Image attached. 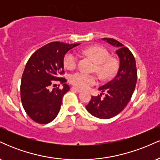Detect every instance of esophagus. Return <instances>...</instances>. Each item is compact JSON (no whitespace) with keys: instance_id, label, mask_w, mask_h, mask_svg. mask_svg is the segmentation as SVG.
Returning a JSON list of instances; mask_svg holds the SVG:
<instances>
[{"instance_id":"34e87169","label":"esophagus","mask_w":160,"mask_h":160,"mask_svg":"<svg viewBox=\"0 0 160 160\" xmlns=\"http://www.w3.org/2000/svg\"><path fill=\"white\" fill-rule=\"evenodd\" d=\"M72 90L77 92H82L80 89H78V88H76V87H72Z\"/></svg>"}]
</instances>
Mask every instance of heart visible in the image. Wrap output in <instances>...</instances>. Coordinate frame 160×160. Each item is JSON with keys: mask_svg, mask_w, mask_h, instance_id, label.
Listing matches in <instances>:
<instances>
[{"mask_svg": "<svg viewBox=\"0 0 160 160\" xmlns=\"http://www.w3.org/2000/svg\"><path fill=\"white\" fill-rule=\"evenodd\" d=\"M82 54L91 57L96 65L97 72L104 78H109L116 72L117 69V62L112 59L110 53L106 49L98 46L88 47L82 50ZM78 56L74 52H68L64 56V65L66 68L74 69L78 65ZM69 81L71 84L80 88L88 89L97 83V78L95 75L87 74L83 71H77L70 75Z\"/></svg>", "mask_w": 160, "mask_h": 160, "instance_id": "b5f03b06", "label": "heart"}]
</instances>
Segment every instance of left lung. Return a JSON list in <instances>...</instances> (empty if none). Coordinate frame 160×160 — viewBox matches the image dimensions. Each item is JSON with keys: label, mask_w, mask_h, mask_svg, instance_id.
Returning <instances> with one entry per match:
<instances>
[{"label": "left lung", "mask_w": 160, "mask_h": 160, "mask_svg": "<svg viewBox=\"0 0 160 160\" xmlns=\"http://www.w3.org/2000/svg\"><path fill=\"white\" fill-rule=\"evenodd\" d=\"M117 48L120 58L118 72L113 80L98 88L100 95L92 96L86 106L90 114L97 118L110 119L120 113L132 98L137 82V69L135 57L123 44L113 38H102ZM104 93L106 97L101 98Z\"/></svg>", "instance_id": "1"}]
</instances>
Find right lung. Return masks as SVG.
Masks as SVG:
<instances>
[{
  "mask_svg": "<svg viewBox=\"0 0 160 160\" xmlns=\"http://www.w3.org/2000/svg\"><path fill=\"white\" fill-rule=\"evenodd\" d=\"M80 43L67 44L51 42L32 54L25 65L21 80V100L24 110L34 122L47 124L58 115L62 97L70 89L62 78L64 71V56L68 51ZM57 81L63 88L50 89Z\"/></svg>",
  "mask_w": 160,
  "mask_h": 160,
  "instance_id": "right-lung-1",
  "label": "right lung"
}]
</instances>
